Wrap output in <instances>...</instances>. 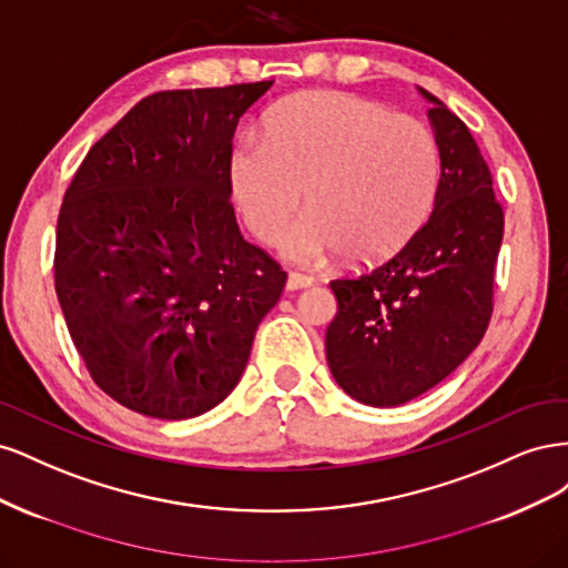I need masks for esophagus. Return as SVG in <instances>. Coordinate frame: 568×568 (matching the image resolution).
<instances>
[{
  "mask_svg": "<svg viewBox=\"0 0 568 568\" xmlns=\"http://www.w3.org/2000/svg\"><path fill=\"white\" fill-rule=\"evenodd\" d=\"M311 284H313L311 277H303V274H296V272H291L286 277V291H301V288H307Z\"/></svg>",
  "mask_w": 568,
  "mask_h": 568,
  "instance_id": "34e87169",
  "label": "esophagus"
}]
</instances>
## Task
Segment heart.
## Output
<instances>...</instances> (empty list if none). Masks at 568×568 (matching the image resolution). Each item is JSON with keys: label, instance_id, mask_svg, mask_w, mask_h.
I'll return each mask as SVG.
<instances>
[{"label": "heart", "instance_id": "b5f03b06", "mask_svg": "<svg viewBox=\"0 0 568 568\" xmlns=\"http://www.w3.org/2000/svg\"><path fill=\"white\" fill-rule=\"evenodd\" d=\"M440 178L434 134L417 118L388 113L346 92H305L272 109L263 142L230 156L232 199L248 232L280 239L294 265H320L343 251L353 265L398 253L432 211Z\"/></svg>", "mask_w": 568, "mask_h": 568}]
</instances>
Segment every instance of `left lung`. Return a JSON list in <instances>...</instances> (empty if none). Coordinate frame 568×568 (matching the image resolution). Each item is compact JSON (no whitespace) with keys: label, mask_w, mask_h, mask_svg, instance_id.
I'll list each match as a JSON object with an SVG mask.
<instances>
[{"label":"left lung","mask_w":568,"mask_h":568,"mask_svg":"<svg viewBox=\"0 0 568 568\" xmlns=\"http://www.w3.org/2000/svg\"><path fill=\"white\" fill-rule=\"evenodd\" d=\"M440 156L434 213L388 263L329 282L326 363L357 403L395 407L440 384L484 338L505 215L469 128L419 88Z\"/></svg>","instance_id":"left-lung-1"}]
</instances>
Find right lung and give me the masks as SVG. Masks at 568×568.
Returning <instances> with one entry per match:
<instances>
[{
    "label": "right lung",
    "mask_w": 568,
    "mask_h": 568,
    "mask_svg": "<svg viewBox=\"0 0 568 568\" xmlns=\"http://www.w3.org/2000/svg\"><path fill=\"white\" fill-rule=\"evenodd\" d=\"M272 80L142 99L90 149L57 227V296L94 384L153 419L220 405L286 272L239 232L232 136Z\"/></svg>",
    "instance_id": "obj_1"
}]
</instances>
